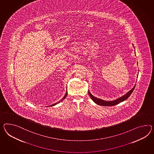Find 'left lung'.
I'll return each mask as SVG.
<instances>
[{
  "label": "left lung",
  "instance_id": "obj_1",
  "mask_svg": "<svg viewBox=\"0 0 154 154\" xmlns=\"http://www.w3.org/2000/svg\"><path fill=\"white\" fill-rule=\"evenodd\" d=\"M133 46H134V45H133ZM137 77H138V76H137ZM134 88H135V85H134V87L131 90H130L129 91H128L126 94L123 95L122 97H119V98L116 99V100H112V101H106V100H102L101 99L96 98V97H95L93 95L91 94V92L89 91H88V94L90 95V97L91 98V99L97 104L100 105L102 106H115V105H116V104H119V103L122 102L123 101L127 99L128 98V97L130 96L131 94H132V93L133 92V91L134 90Z\"/></svg>",
  "mask_w": 154,
  "mask_h": 154
}]
</instances>
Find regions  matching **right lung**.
I'll return each instance as SVG.
<instances>
[{"label":"right lung","instance_id":"add662e5","mask_svg":"<svg viewBox=\"0 0 154 154\" xmlns=\"http://www.w3.org/2000/svg\"><path fill=\"white\" fill-rule=\"evenodd\" d=\"M67 91H66V94H65V96L63 97V99H61L60 100L59 102H58L56 103H55V104H52V105H51V106H55V105H56L57 104H58V103H59L61 102H62L63 100H64V99L65 98H66V97L67 96Z\"/></svg>","mask_w":154,"mask_h":154}]
</instances>
